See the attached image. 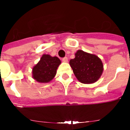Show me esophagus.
<instances>
[{
    "instance_id": "obj_1",
    "label": "esophagus",
    "mask_w": 130,
    "mask_h": 130,
    "mask_svg": "<svg viewBox=\"0 0 130 130\" xmlns=\"http://www.w3.org/2000/svg\"><path fill=\"white\" fill-rule=\"evenodd\" d=\"M62 61L64 62H68V58L67 57H64V58H62Z\"/></svg>"
}]
</instances>
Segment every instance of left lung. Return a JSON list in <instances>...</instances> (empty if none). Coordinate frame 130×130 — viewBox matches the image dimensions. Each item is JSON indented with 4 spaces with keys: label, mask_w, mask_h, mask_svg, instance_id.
<instances>
[{
    "label": "left lung",
    "mask_w": 130,
    "mask_h": 130,
    "mask_svg": "<svg viewBox=\"0 0 130 130\" xmlns=\"http://www.w3.org/2000/svg\"><path fill=\"white\" fill-rule=\"evenodd\" d=\"M70 65L78 81L83 84L96 82L104 71V65L99 57L80 49L75 53V58L70 60Z\"/></svg>",
    "instance_id": "left-lung-1"
}]
</instances>
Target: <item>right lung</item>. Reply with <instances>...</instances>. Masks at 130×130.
<instances>
[{
	"mask_svg": "<svg viewBox=\"0 0 130 130\" xmlns=\"http://www.w3.org/2000/svg\"><path fill=\"white\" fill-rule=\"evenodd\" d=\"M60 64L61 61L57 57L43 54L40 61L33 67L32 78L40 83L50 82L56 75L57 70Z\"/></svg>",
	"mask_w": 130,
	"mask_h": 130,
	"instance_id": "1",
	"label": "right lung"
}]
</instances>
